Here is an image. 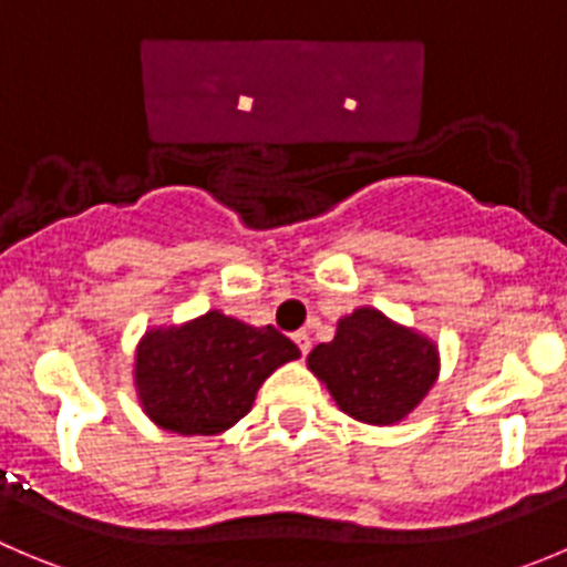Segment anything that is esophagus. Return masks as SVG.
I'll return each instance as SVG.
<instances>
[{"instance_id":"34e87169","label":"esophagus","mask_w":567,"mask_h":567,"mask_svg":"<svg viewBox=\"0 0 567 567\" xmlns=\"http://www.w3.org/2000/svg\"><path fill=\"white\" fill-rule=\"evenodd\" d=\"M295 342H298L300 353H303V355L311 350V337H309V331H298V333H295Z\"/></svg>"}]
</instances>
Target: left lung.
I'll use <instances>...</instances> for the list:
<instances>
[{
    "mask_svg": "<svg viewBox=\"0 0 567 567\" xmlns=\"http://www.w3.org/2000/svg\"><path fill=\"white\" fill-rule=\"evenodd\" d=\"M309 370L344 414L370 425L401 423L434 386L440 353L429 337L361 306L337 337L309 353Z\"/></svg>",
    "mask_w": 567,
    "mask_h": 567,
    "instance_id": "1",
    "label": "left lung"
}]
</instances>
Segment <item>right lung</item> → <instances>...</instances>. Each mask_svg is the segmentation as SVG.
I'll use <instances>...</instances> for the list:
<instances>
[{
  "label": "right lung",
  "mask_w": 567,
  "mask_h": 567,
  "mask_svg": "<svg viewBox=\"0 0 567 567\" xmlns=\"http://www.w3.org/2000/svg\"><path fill=\"white\" fill-rule=\"evenodd\" d=\"M298 344L272 326H247L223 311L153 328L136 348V395L164 431L212 436L250 412L256 392Z\"/></svg>",
  "instance_id": "add662e5"
}]
</instances>
